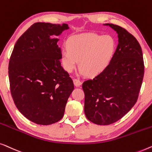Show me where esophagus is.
<instances>
[{
  "label": "esophagus",
  "mask_w": 152,
  "mask_h": 152,
  "mask_svg": "<svg viewBox=\"0 0 152 152\" xmlns=\"http://www.w3.org/2000/svg\"><path fill=\"white\" fill-rule=\"evenodd\" d=\"M74 85H75L76 87L80 86L81 84H82L81 81L79 80V79H78V78H74Z\"/></svg>",
  "instance_id": "obj_1"
}]
</instances>
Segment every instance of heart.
I'll list each match as a JSON object with an SVG mask.
<instances>
[{
	"mask_svg": "<svg viewBox=\"0 0 152 152\" xmlns=\"http://www.w3.org/2000/svg\"><path fill=\"white\" fill-rule=\"evenodd\" d=\"M61 53V63L66 72L72 73L78 64L81 73L94 77L103 73L114 58L116 42L110 35L84 33L70 36Z\"/></svg>",
	"mask_w": 152,
	"mask_h": 152,
	"instance_id": "heart-1",
	"label": "heart"
}]
</instances>
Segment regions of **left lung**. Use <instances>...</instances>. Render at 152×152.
<instances>
[{"mask_svg":"<svg viewBox=\"0 0 152 152\" xmlns=\"http://www.w3.org/2000/svg\"><path fill=\"white\" fill-rule=\"evenodd\" d=\"M116 31L118 45L112 63L103 73L85 80V114L100 125H110L125 116L137 101L144 76L142 49L127 29L107 23Z\"/></svg>","mask_w":152,"mask_h":152,"instance_id":"1","label":"left lung"}]
</instances>
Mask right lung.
Here are the masks:
<instances>
[{
    "instance_id": "1",
    "label": "right lung",
    "mask_w": 152,
    "mask_h": 152,
    "mask_svg": "<svg viewBox=\"0 0 152 152\" xmlns=\"http://www.w3.org/2000/svg\"><path fill=\"white\" fill-rule=\"evenodd\" d=\"M67 24H33L15 44L9 62L10 91L21 114L38 125H48L63 118L74 89L69 74L61 65L57 38Z\"/></svg>"
}]
</instances>
